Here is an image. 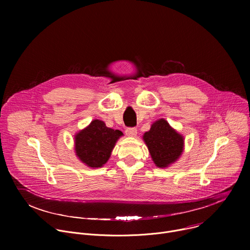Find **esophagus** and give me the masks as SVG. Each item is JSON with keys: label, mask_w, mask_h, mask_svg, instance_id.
Returning <instances> with one entry per match:
<instances>
[{"label": "esophagus", "mask_w": 250, "mask_h": 250, "mask_svg": "<svg viewBox=\"0 0 250 250\" xmlns=\"http://www.w3.org/2000/svg\"><path fill=\"white\" fill-rule=\"evenodd\" d=\"M125 134L129 137H134L137 134V130L135 127H128L125 129Z\"/></svg>", "instance_id": "1"}]
</instances>
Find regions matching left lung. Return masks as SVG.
Listing matches in <instances>:
<instances>
[{
    "mask_svg": "<svg viewBox=\"0 0 250 250\" xmlns=\"http://www.w3.org/2000/svg\"><path fill=\"white\" fill-rule=\"evenodd\" d=\"M152 161L158 168H167L183 153L184 136L174 129L166 120L154 122L142 136Z\"/></svg>",
    "mask_w": 250,
    "mask_h": 250,
    "instance_id": "left-lung-1",
    "label": "left lung"
}]
</instances>
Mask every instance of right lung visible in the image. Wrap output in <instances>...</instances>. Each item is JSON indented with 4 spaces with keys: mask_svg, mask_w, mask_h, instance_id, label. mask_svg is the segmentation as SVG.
I'll return each instance as SVG.
<instances>
[{
    "mask_svg": "<svg viewBox=\"0 0 250 250\" xmlns=\"http://www.w3.org/2000/svg\"><path fill=\"white\" fill-rule=\"evenodd\" d=\"M123 135L121 130L108 127L103 121L93 120L74 135L76 156L90 168H101L108 162L118 139Z\"/></svg>",
    "mask_w": 250,
    "mask_h": 250,
    "instance_id": "1",
    "label": "right lung"
}]
</instances>
